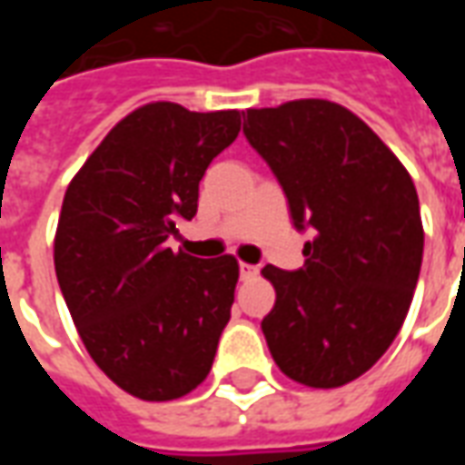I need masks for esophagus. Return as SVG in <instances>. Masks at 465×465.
Masks as SVG:
<instances>
[{"instance_id": "1", "label": "esophagus", "mask_w": 465, "mask_h": 465, "mask_svg": "<svg viewBox=\"0 0 465 465\" xmlns=\"http://www.w3.org/2000/svg\"><path fill=\"white\" fill-rule=\"evenodd\" d=\"M256 266H252V263H239V276H242V282H249V279H253L256 276Z\"/></svg>"}]
</instances>
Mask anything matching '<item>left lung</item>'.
I'll use <instances>...</instances> for the list:
<instances>
[{"label":"left lung","instance_id":"left-lung-1","mask_svg":"<svg viewBox=\"0 0 465 465\" xmlns=\"http://www.w3.org/2000/svg\"><path fill=\"white\" fill-rule=\"evenodd\" d=\"M243 134L282 183L296 232H313L302 269L263 266L276 289L262 322L269 351L303 386H343L409 313L423 259L416 186L359 116L326 99L249 109Z\"/></svg>","mask_w":465,"mask_h":465}]
</instances>
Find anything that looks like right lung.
<instances>
[{
  "mask_svg": "<svg viewBox=\"0 0 465 465\" xmlns=\"http://www.w3.org/2000/svg\"><path fill=\"white\" fill-rule=\"evenodd\" d=\"M239 112L153 102L124 116L64 193L54 269L89 356L142 401L182 399L212 371L239 263L172 252L199 182L239 136Z\"/></svg>",
  "mask_w": 465,
  "mask_h": 465,
  "instance_id": "right-lung-1",
  "label": "right lung"
}]
</instances>
